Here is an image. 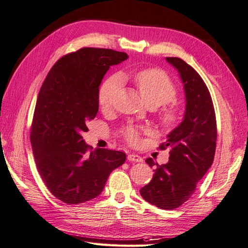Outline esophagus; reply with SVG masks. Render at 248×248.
Returning <instances> with one entry per match:
<instances>
[{
  "instance_id": "34e87169",
  "label": "esophagus",
  "mask_w": 248,
  "mask_h": 248,
  "mask_svg": "<svg viewBox=\"0 0 248 248\" xmlns=\"http://www.w3.org/2000/svg\"><path fill=\"white\" fill-rule=\"evenodd\" d=\"M127 160L130 162H137V163L143 162V159L141 158V156L139 155H136V154H129L127 155Z\"/></svg>"
}]
</instances>
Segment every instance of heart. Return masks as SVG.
Returning <instances> with one entry per match:
<instances>
[{
	"instance_id": "b5f03b06",
	"label": "heart",
	"mask_w": 248,
	"mask_h": 248,
	"mask_svg": "<svg viewBox=\"0 0 248 248\" xmlns=\"http://www.w3.org/2000/svg\"><path fill=\"white\" fill-rule=\"evenodd\" d=\"M121 83L122 78L120 76H112L101 85L98 100L103 109L111 107ZM135 83L144 103L147 106H162L174 100L177 95V87L174 83L164 71L159 69H144L139 71L135 76ZM179 120L180 109L173 105L164 107L159 113V122L164 128H172ZM123 135L130 144H136L139 141V134L135 128L128 127L124 129Z\"/></svg>"
}]
</instances>
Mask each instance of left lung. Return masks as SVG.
<instances>
[{
  "instance_id": "obj_1",
  "label": "left lung",
  "mask_w": 248,
  "mask_h": 248,
  "mask_svg": "<svg viewBox=\"0 0 248 248\" xmlns=\"http://www.w3.org/2000/svg\"><path fill=\"white\" fill-rule=\"evenodd\" d=\"M178 70L185 93L182 122L167 135L161 148L170 147V161L155 166L152 181L140 189L145 201L161 209L179 207L192 196L196 186L214 162L217 123L214 104L200 75L179 58H166Z\"/></svg>"
}]
</instances>
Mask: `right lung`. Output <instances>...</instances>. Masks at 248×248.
Segmentation results:
<instances>
[{"instance_id":"add662e5","label":"right lung","mask_w":248,"mask_h":248,"mask_svg":"<svg viewBox=\"0 0 248 248\" xmlns=\"http://www.w3.org/2000/svg\"><path fill=\"white\" fill-rule=\"evenodd\" d=\"M127 59L125 52L82 48L60 59L40 89L30 135L32 152L47 188L66 204L98 197L110 172L125 162L122 152H89L82 135L98 113L107 70Z\"/></svg>"}]
</instances>
